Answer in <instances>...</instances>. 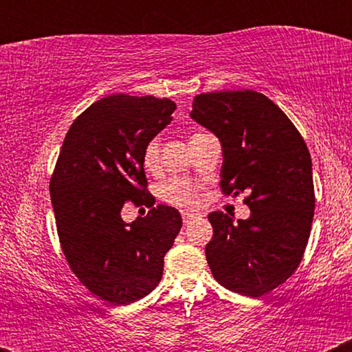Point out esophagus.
<instances>
[{"mask_svg": "<svg viewBox=\"0 0 352 352\" xmlns=\"http://www.w3.org/2000/svg\"><path fill=\"white\" fill-rule=\"evenodd\" d=\"M201 213L199 212H184L182 213V218H184V225H190L193 220H197V218H200Z\"/></svg>", "mask_w": 352, "mask_h": 352, "instance_id": "34e87169", "label": "esophagus"}]
</instances>
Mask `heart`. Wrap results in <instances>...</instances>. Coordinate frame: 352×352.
<instances>
[{
	"label": "heart",
	"instance_id": "1",
	"mask_svg": "<svg viewBox=\"0 0 352 352\" xmlns=\"http://www.w3.org/2000/svg\"><path fill=\"white\" fill-rule=\"evenodd\" d=\"M142 162L147 170H155L160 162V142L159 139H152L145 145L142 153ZM160 195L165 201L190 207L199 201V187L187 179H170L160 187Z\"/></svg>",
	"mask_w": 352,
	"mask_h": 352
}]
</instances>
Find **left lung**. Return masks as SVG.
Wrapping results in <instances>:
<instances>
[{
	"label": "left lung",
	"instance_id": "1",
	"mask_svg": "<svg viewBox=\"0 0 352 352\" xmlns=\"http://www.w3.org/2000/svg\"><path fill=\"white\" fill-rule=\"evenodd\" d=\"M192 117L218 137L223 151L220 187L248 193V220L208 215L205 248L221 286L258 298L285 283L301 263L314 215L313 164L288 116L256 91H223L193 99Z\"/></svg>",
	"mask_w": 352,
	"mask_h": 352
}]
</instances>
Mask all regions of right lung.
I'll return each mask as SVG.
<instances>
[{"label": "right lung", "instance_id": "obj_1", "mask_svg": "<svg viewBox=\"0 0 352 352\" xmlns=\"http://www.w3.org/2000/svg\"><path fill=\"white\" fill-rule=\"evenodd\" d=\"M175 102L153 96L99 99L67 131L50 182L64 256L100 300L131 305L162 280L164 256L182 228L175 208L157 205L125 223V201L153 205L145 145L170 124Z\"/></svg>", "mask_w": 352, "mask_h": 352}]
</instances>
